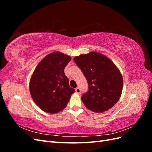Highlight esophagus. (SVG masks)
Returning <instances> with one entry per match:
<instances>
[{
  "label": "esophagus",
  "mask_w": 152,
  "mask_h": 152,
  "mask_svg": "<svg viewBox=\"0 0 152 152\" xmlns=\"http://www.w3.org/2000/svg\"><path fill=\"white\" fill-rule=\"evenodd\" d=\"M75 92H76V93L79 94L81 93V91H80V89L79 87H77V88L75 89Z\"/></svg>",
  "instance_id": "1"
}]
</instances>
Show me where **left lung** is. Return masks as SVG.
I'll use <instances>...</instances> for the list:
<instances>
[{
    "label": "left lung",
    "mask_w": 152,
    "mask_h": 152,
    "mask_svg": "<svg viewBox=\"0 0 152 152\" xmlns=\"http://www.w3.org/2000/svg\"><path fill=\"white\" fill-rule=\"evenodd\" d=\"M73 60L88 83L89 90L82 96L86 107L97 113L112 108L120 99L123 88L122 75L113 62L94 51L75 56Z\"/></svg>",
    "instance_id": "left-lung-1"
}]
</instances>
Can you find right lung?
I'll list each match as a JSON object with an SVG mask.
<instances>
[{
    "instance_id": "right-lung-1",
    "label": "right lung",
    "mask_w": 152,
    "mask_h": 152,
    "mask_svg": "<svg viewBox=\"0 0 152 152\" xmlns=\"http://www.w3.org/2000/svg\"><path fill=\"white\" fill-rule=\"evenodd\" d=\"M71 57L56 51L45 56L30 78V93L35 103L45 112L56 113L65 108L74 93L64 69Z\"/></svg>"
}]
</instances>
